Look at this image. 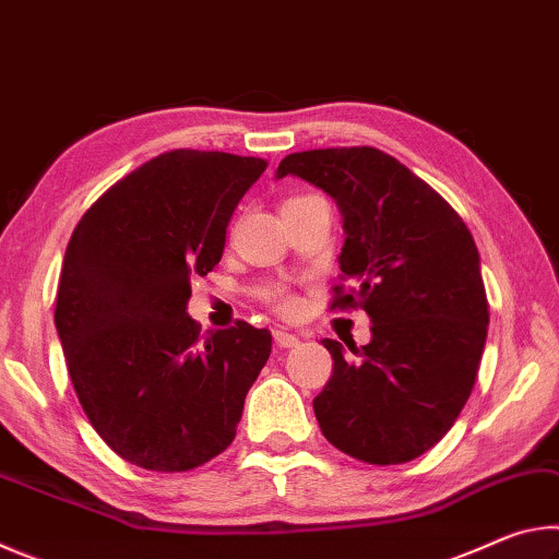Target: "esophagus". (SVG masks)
Returning a JSON list of instances; mask_svg holds the SVG:
<instances>
[{"mask_svg": "<svg viewBox=\"0 0 559 559\" xmlns=\"http://www.w3.org/2000/svg\"><path fill=\"white\" fill-rule=\"evenodd\" d=\"M273 340H276L278 347H296L300 345V337L286 333V330H273Z\"/></svg>", "mask_w": 559, "mask_h": 559, "instance_id": "34e87169", "label": "esophagus"}]
</instances>
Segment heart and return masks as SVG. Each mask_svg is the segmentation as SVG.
Instances as JSON below:
<instances>
[{
  "mask_svg": "<svg viewBox=\"0 0 559 559\" xmlns=\"http://www.w3.org/2000/svg\"><path fill=\"white\" fill-rule=\"evenodd\" d=\"M286 306H288V302H286ZM288 308H290V306H288Z\"/></svg>",
  "mask_w": 559,
  "mask_h": 559,
  "instance_id": "heart-1",
  "label": "heart"
}]
</instances>
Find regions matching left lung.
I'll use <instances>...</instances> for the list:
<instances>
[{
  "instance_id": "left-lung-1",
  "label": "left lung",
  "mask_w": 559,
  "mask_h": 559,
  "mask_svg": "<svg viewBox=\"0 0 559 559\" xmlns=\"http://www.w3.org/2000/svg\"><path fill=\"white\" fill-rule=\"evenodd\" d=\"M343 214L345 290L330 308H365L362 347L323 340L333 377L313 400L325 439L377 466L404 463L439 443L484 355L488 298L476 241L441 194L377 147H328L281 159Z\"/></svg>"
}]
</instances>
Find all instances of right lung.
Returning a JSON list of instances; mask_svg holds the SVG:
<instances>
[{
	"instance_id": "add662e5",
	"label": "right lung",
	"mask_w": 559,
	"mask_h": 559,
	"mask_svg": "<svg viewBox=\"0 0 559 559\" xmlns=\"http://www.w3.org/2000/svg\"><path fill=\"white\" fill-rule=\"evenodd\" d=\"M266 159L157 155L83 214L66 249L56 330L100 439L147 471H192L229 447L271 333L239 320L200 335L192 278L222 261L226 226Z\"/></svg>"
}]
</instances>
